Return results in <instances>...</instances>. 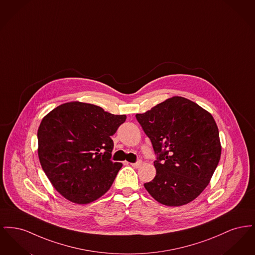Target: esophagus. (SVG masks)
Returning a JSON list of instances; mask_svg holds the SVG:
<instances>
[{
    "label": "esophagus",
    "mask_w": 255,
    "mask_h": 255,
    "mask_svg": "<svg viewBox=\"0 0 255 255\" xmlns=\"http://www.w3.org/2000/svg\"><path fill=\"white\" fill-rule=\"evenodd\" d=\"M142 164V160L141 159H138L137 161H135V162H133V163H131V165L134 167V168H138L140 165Z\"/></svg>",
    "instance_id": "34e87169"
}]
</instances>
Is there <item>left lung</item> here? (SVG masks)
<instances>
[{
    "label": "left lung",
    "mask_w": 255,
    "mask_h": 255,
    "mask_svg": "<svg viewBox=\"0 0 255 255\" xmlns=\"http://www.w3.org/2000/svg\"><path fill=\"white\" fill-rule=\"evenodd\" d=\"M135 118L157 155L156 177L144 183L146 190L165 206L193 201L210 182L221 157L211 114L189 99L173 97Z\"/></svg>",
    "instance_id": "8db88e82"
}]
</instances>
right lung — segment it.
I'll return each mask as SVG.
<instances>
[{"label": "right lung", "instance_id": "1", "mask_svg": "<svg viewBox=\"0 0 255 255\" xmlns=\"http://www.w3.org/2000/svg\"><path fill=\"white\" fill-rule=\"evenodd\" d=\"M126 121L99 106L64 103L42 120L38 157L53 187L67 200L88 204L105 194L122 163L111 160V136Z\"/></svg>", "mask_w": 255, "mask_h": 255}]
</instances>
